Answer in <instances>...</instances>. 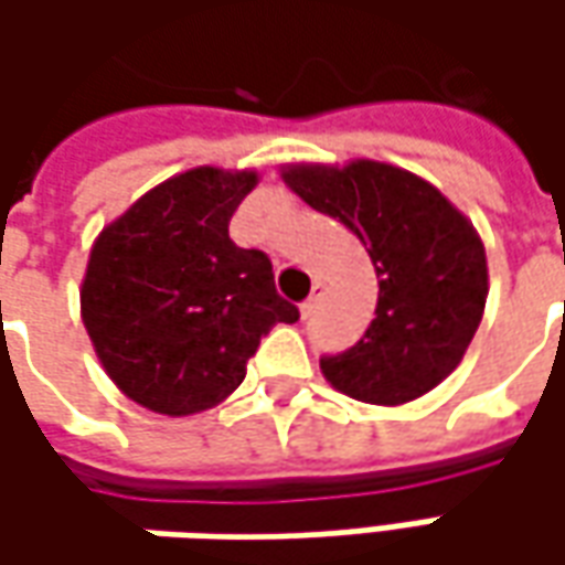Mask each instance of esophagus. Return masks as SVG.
Returning <instances> with one entry per match:
<instances>
[{
    "mask_svg": "<svg viewBox=\"0 0 565 565\" xmlns=\"http://www.w3.org/2000/svg\"><path fill=\"white\" fill-rule=\"evenodd\" d=\"M323 289H327V286H323V279H315V289H311V295H308V298L301 301V315H305V317L315 315L317 301H320V295H323Z\"/></svg>",
    "mask_w": 565,
    "mask_h": 565,
    "instance_id": "34e87169",
    "label": "esophagus"
}]
</instances>
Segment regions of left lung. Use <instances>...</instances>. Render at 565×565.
<instances>
[{
    "label": "left lung",
    "instance_id": "obj_1",
    "mask_svg": "<svg viewBox=\"0 0 565 565\" xmlns=\"http://www.w3.org/2000/svg\"><path fill=\"white\" fill-rule=\"evenodd\" d=\"M286 185L352 228L377 270V311L364 337L320 371L339 393L371 405L424 396L456 371L488 301L478 232L444 194L396 166L359 160L292 166Z\"/></svg>",
    "mask_w": 565,
    "mask_h": 565
}]
</instances>
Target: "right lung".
Masks as SVG:
<instances>
[{"label":"right lung","instance_id":"add662e5","mask_svg":"<svg viewBox=\"0 0 565 565\" xmlns=\"http://www.w3.org/2000/svg\"><path fill=\"white\" fill-rule=\"evenodd\" d=\"M254 185V172H182L103 228L90 250L84 327L106 374L150 412L175 418L226 399L260 339L298 320L276 292L270 257L228 238Z\"/></svg>","mask_w":565,"mask_h":565}]
</instances>
